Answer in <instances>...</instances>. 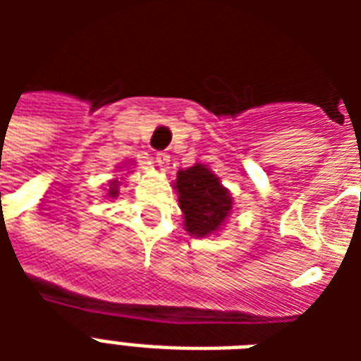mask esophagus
<instances>
[{"label":"esophagus","mask_w":361,"mask_h":361,"mask_svg":"<svg viewBox=\"0 0 361 361\" xmlns=\"http://www.w3.org/2000/svg\"><path fill=\"white\" fill-rule=\"evenodd\" d=\"M168 164H170V157L166 152H158L157 157H154V166H158L160 170H166Z\"/></svg>","instance_id":"34e87169"}]
</instances>
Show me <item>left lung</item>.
Here are the masks:
<instances>
[{"label": "left lung", "instance_id": "1", "mask_svg": "<svg viewBox=\"0 0 361 361\" xmlns=\"http://www.w3.org/2000/svg\"><path fill=\"white\" fill-rule=\"evenodd\" d=\"M183 226L189 235L209 238L220 232L234 209V197L207 164L180 170L173 181Z\"/></svg>", "mask_w": 361, "mask_h": 361}]
</instances>
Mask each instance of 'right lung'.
Returning <instances> with one entry per match:
<instances>
[{"instance_id":"add662e5","label":"right lung","mask_w":361,"mask_h":361,"mask_svg":"<svg viewBox=\"0 0 361 361\" xmlns=\"http://www.w3.org/2000/svg\"><path fill=\"white\" fill-rule=\"evenodd\" d=\"M129 162H133V160H129ZM127 166H133V164H127ZM127 166H121V168H127ZM121 183H123L121 178H111V180L108 181V197H110V199H116V197L119 195V185H121Z\"/></svg>"}]
</instances>
